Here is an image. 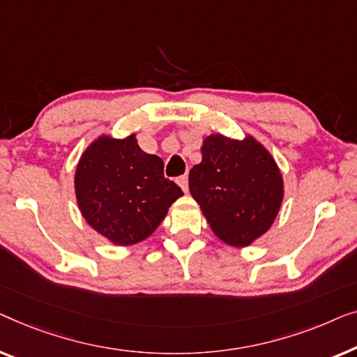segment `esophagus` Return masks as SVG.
I'll return each mask as SVG.
<instances>
[{"label": "esophagus", "mask_w": 357, "mask_h": 357, "mask_svg": "<svg viewBox=\"0 0 357 357\" xmlns=\"http://www.w3.org/2000/svg\"><path fill=\"white\" fill-rule=\"evenodd\" d=\"M178 184H179V188L184 190V192H188L189 185H188V176H185V174H184V176L178 178Z\"/></svg>", "instance_id": "1"}]
</instances>
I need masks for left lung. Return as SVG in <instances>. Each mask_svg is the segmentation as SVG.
<instances>
[{"instance_id":"obj_1","label":"left lung","mask_w":357,"mask_h":357,"mask_svg":"<svg viewBox=\"0 0 357 357\" xmlns=\"http://www.w3.org/2000/svg\"><path fill=\"white\" fill-rule=\"evenodd\" d=\"M200 152L202 162L189 172L190 195L223 243L250 245L270 229L283 202L278 165L252 135L212 134Z\"/></svg>"}]
</instances>
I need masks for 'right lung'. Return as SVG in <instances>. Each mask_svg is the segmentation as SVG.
Here are the masks:
<instances>
[{"label":"right lung","mask_w":357,"mask_h":357,"mask_svg":"<svg viewBox=\"0 0 357 357\" xmlns=\"http://www.w3.org/2000/svg\"><path fill=\"white\" fill-rule=\"evenodd\" d=\"M74 188L85 222L116 245L147 239L183 195L163 176V160L145 153L135 134L95 139L79 160Z\"/></svg>","instance_id":"right-lung-1"}]
</instances>
